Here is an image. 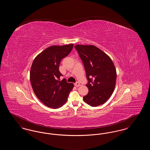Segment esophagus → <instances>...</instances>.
I'll list each match as a JSON object with an SVG mask.
<instances>
[{"label": "esophagus", "instance_id": "obj_1", "mask_svg": "<svg viewBox=\"0 0 150 150\" xmlns=\"http://www.w3.org/2000/svg\"><path fill=\"white\" fill-rule=\"evenodd\" d=\"M74 85L76 86V87H79V86H81L80 85V83L78 82V81H77V82H76L75 84H74Z\"/></svg>", "mask_w": 150, "mask_h": 150}]
</instances>
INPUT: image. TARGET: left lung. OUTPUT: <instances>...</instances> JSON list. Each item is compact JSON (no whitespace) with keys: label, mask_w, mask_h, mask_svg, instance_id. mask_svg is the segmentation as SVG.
Masks as SVG:
<instances>
[{"label":"left lung","mask_w":150,"mask_h":150,"mask_svg":"<svg viewBox=\"0 0 150 150\" xmlns=\"http://www.w3.org/2000/svg\"><path fill=\"white\" fill-rule=\"evenodd\" d=\"M75 48L84 66L89 92L83 97L87 104L96 107L105 103L114 91L116 71L111 59L98 48L76 45Z\"/></svg>","instance_id":"obj_1"}]
</instances>
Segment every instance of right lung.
I'll use <instances>...</instances> for the list:
<instances>
[{
	"label": "right lung",
	"instance_id": "1",
	"mask_svg": "<svg viewBox=\"0 0 150 150\" xmlns=\"http://www.w3.org/2000/svg\"><path fill=\"white\" fill-rule=\"evenodd\" d=\"M73 44L53 45L43 50L34 59L30 74V82L36 97L48 107H61L67 100L74 87L59 71L61 61L71 51Z\"/></svg>",
	"mask_w": 150,
	"mask_h": 150
}]
</instances>
